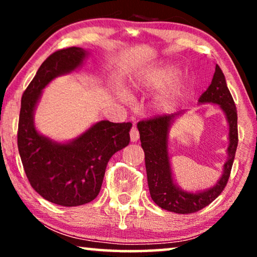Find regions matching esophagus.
Segmentation results:
<instances>
[{
	"label": "esophagus",
	"mask_w": 257,
	"mask_h": 257,
	"mask_svg": "<svg viewBox=\"0 0 257 257\" xmlns=\"http://www.w3.org/2000/svg\"><path fill=\"white\" fill-rule=\"evenodd\" d=\"M130 139H131L132 143H136L139 139V131L136 126H132L131 131H130Z\"/></svg>",
	"instance_id": "esophagus-1"
}]
</instances>
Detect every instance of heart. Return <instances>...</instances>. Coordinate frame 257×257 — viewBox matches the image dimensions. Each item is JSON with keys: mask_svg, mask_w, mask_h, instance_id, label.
Masks as SVG:
<instances>
[{"mask_svg": "<svg viewBox=\"0 0 257 257\" xmlns=\"http://www.w3.org/2000/svg\"><path fill=\"white\" fill-rule=\"evenodd\" d=\"M179 69L171 63H160L145 70L137 79V89L142 91H156L171 84L179 75ZM178 94V87H172L170 91L161 94L158 99V106L161 110H168L174 103Z\"/></svg>", "mask_w": 257, "mask_h": 257, "instance_id": "1", "label": "heart"}]
</instances>
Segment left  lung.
<instances>
[{
	"label": "left lung",
	"instance_id": "obj_1",
	"mask_svg": "<svg viewBox=\"0 0 257 257\" xmlns=\"http://www.w3.org/2000/svg\"><path fill=\"white\" fill-rule=\"evenodd\" d=\"M199 103L219 104L226 113L229 124L228 160L223 166V174L214 187L200 193L184 192L174 184L168 157V130L175 117L182 113L163 114L138 122L140 142L145 152V166L151 198L163 209L178 214H191L205 208L219 196L226 187L233 167L237 149V111L228 90L226 78L219 65L215 66L212 84L199 98Z\"/></svg>",
	"mask_w": 257,
	"mask_h": 257
}]
</instances>
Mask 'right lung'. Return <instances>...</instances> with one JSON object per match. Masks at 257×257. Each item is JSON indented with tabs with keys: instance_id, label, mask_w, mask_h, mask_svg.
Instances as JSON below:
<instances>
[{
	"instance_id": "add662e5",
	"label": "right lung",
	"mask_w": 257,
	"mask_h": 257,
	"mask_svg": "<svg viewBox=\"0 0 257 257\" xmlns=\"http://www.w3.org/2000/svg\"><path fill=\"white\" fill-rule=\"evenodd\" d=\"M86 51L71 47L51 54L23 92L17 146L31 187L48 201L64 207L91 202L99 193L110 158L130 143L131 122L103 120L69 144L41 136L34 126V111L42 90L63 73L76 70Z\"/></svg>"
}]
</instances>
